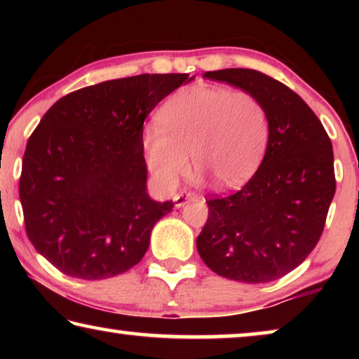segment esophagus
Masks as SVG:
<instances>
[{"label":"esophagus","instance_id":"1","mask_svg":"<svg viewBox=\"0 0 359 359\" xmlns=\"http://www.w3.org/2000/svg\"><path fill=\"white\" fill-rule=\"evenodd\" d=\"M193 199H196L193 193H180V194H175L174 196V205L175 208H182V205H185L187 203L193 201Z\"/></svg>","mask_w":359,"mask_h":359}]
</instances>
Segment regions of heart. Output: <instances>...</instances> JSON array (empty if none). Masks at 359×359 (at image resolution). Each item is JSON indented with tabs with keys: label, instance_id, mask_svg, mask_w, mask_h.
<instances>
[{
	"label": "heart",
	"instance_id": "heart-1",
	"mask_svg": "<svg viewBox=\"0 0 359 359\" xmlns=\"http://www.w3.org/2000/svg\"><path fill=\"white\" fill-rule=\"evenodd\" d=\"M267 141V112L257 96L208 85L174 95L161 109L160 125L142 131L145 161L165 190L188 172V154L217 187H239L258 169Z\"/></svg>",
	"mask_w": 359,
	"mask_h": 359
}]
</instances>
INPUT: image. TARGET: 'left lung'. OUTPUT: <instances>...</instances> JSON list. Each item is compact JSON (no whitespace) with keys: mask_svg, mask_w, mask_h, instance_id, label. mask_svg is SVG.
Masks as SVG:
<instances>
[{"mask_svg":"<svg viewBox=\"0 0 359 359\" xmlns=\"http://www.w3.org/2000/svg\"><path fill=\"white\" fill-rule=\"evenodd\" d=\"M204 77L257 96L269 141L258 171L238 193L208 201L198 253L231 280H277L311 255L323 233L336 193L331 139L299 95L263 72L229 68Z\"/></svg>","mask_w":359,"mask_h":359,"instance_id":"left-lung-1","label":"left lung"}]
</instances>
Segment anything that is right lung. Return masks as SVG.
Segmentation results:
<instances>
[{"instance_id":"1","label":"right lung","mask_w":359,"mask_h":359,"mask_svg":"<svg viewBox=\"0 0 359 359\" xmlns=\"http://www.w3.org/2000/svg\"><path fill=\"white\" fill-rule=\"evenodd\" d=\"M188 74H141L76 90L29 136L20 175L28 239L63 274H123L147 252L172 201L147 193L144 120Z\"/></svg>"}]
</instances>
